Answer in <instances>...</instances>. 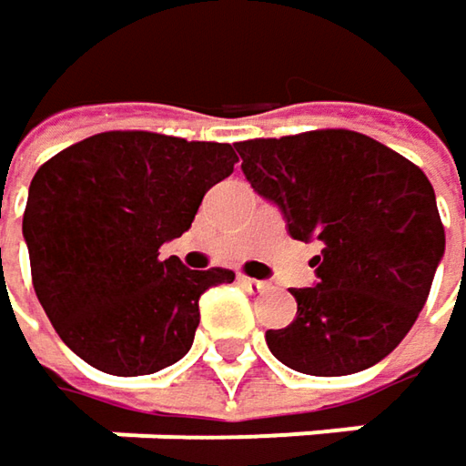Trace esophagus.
I'll list each match as a JSON object with an SVG mask.
<instances>
[{"label":"esophagus","mask_w":466,"mask_h":466,"mask_svg":"<svg viewBox=\"0 0 466 466\" xmlns=\"http://www.w3.org/2000/svg\"><path fill=\"white\" fill-rule=\"evenodd\" d=\"M239 285H242L245 290H250V293H267V290H269V282H264V279H253V277L239 275Z\"/></svg>","instance_id":"34e87169"}]
</instances>
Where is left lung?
Segmentation results:
<instances>
[{
    "label": "left lung",
    "instance_id": "8db88e82",
    "mask_svg": "<svg viewBox=\"0 0 466 466\" xmlns=\"http://www.w3.org/2000/svg\"><path fill=\"white\" fill-rule=\"evenodd\" d=\"M242 173L285 213L293 239H319L315 288L290 290L299 312L267 330L279 362L350 376L384 360L416 322L445 253L430 178L355 130H309L234 144Z\"/></svg>",
    "mask_w": 466,
    "mask_h": 466
}]
</instances>
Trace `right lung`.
Masks as SVG:
<instances>
[{
  "instance_id": "obj_1",
  "label": "right lung",
  "mask_w": 466,
  "mask_h": 466,
  "mask_svg": "<svg viewBox=\"0 0 466 466\" xmlns=\"http://www.w3.org/2000/svg\"><path fill=\"white\" fill-rule=\"evenodd\" d=\"M234 162L229 144L111 130L36 170L23 213L31 279L74 355L111 376H147L189 352L199 296L234 272H191L159 248L189 229Z\"/></svg>"
}]
</instances>
